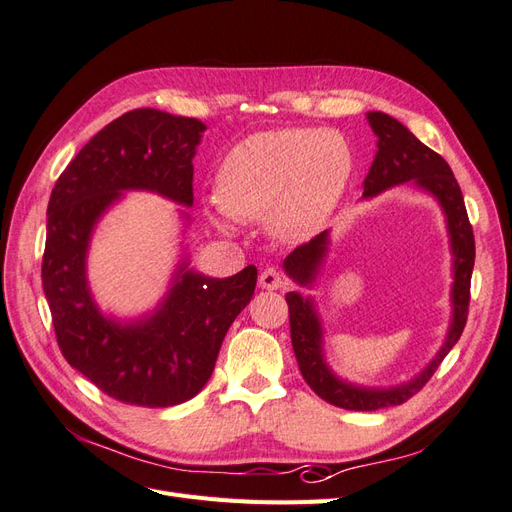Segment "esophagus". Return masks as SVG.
Returning a JSON list of instances; mask_svg holds the SVG:
<instances>
[{"label": "esophagus", "mask_w": 512, "mask_h": 512, "mask_svg": "<svg viewBox=\"0 0 512 512\" xmlns=\"http://www.w3.org/2000/svg\"><path fill=\"white\" fill-rule=\"evenodd\" d=\"M258 284H260V288H265V290H282V288H286V277L277 269L269 267V269L260 273Z\"/></svg>", "instance_id": "esophagus-1"}]
</instances>
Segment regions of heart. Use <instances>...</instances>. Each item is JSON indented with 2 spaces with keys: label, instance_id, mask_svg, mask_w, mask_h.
<instances>
[{
  "label": "heart",
  "instance_id": "1",
  "mask_svg": "<svg viewBox=\"0 0 512 512\" xmlns=\"http://www.w3.org/2000/svg\"><path fill=\"white\" fill-rule=\"evenodd\" d=\"M350 177V149L333 130L277 128L228 149L215 175V224L269 215L275 237L305 241L324 226Z\"/></svg>",
  "mask_w": 512,
  "mask_h": 512
}]
</instances>
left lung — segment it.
Segmentation results:
<instances>
[{"mask_svg":"<svg viewBox=\"0 0 512 512\" xmlns=\"http://www.w3.org/2000/svg\"><path fill=\"white\" fill-rule=\"evenodd\" d=\"M367 121L378 136V151L363 181V198H374L384 190L395 188V185L410 183L414 188L423 190L438 200L446 218L448 243H451L453 254V316L442 348L436 352V356H433L421 374H416L404 384L380 389V386L352 384L335 374L327 363V356H324L322 320L314 299L303 297L301 292L286 294L292 350L294 356H297L299 369L305 382L309 384V389L337 408L361 412L404 404V401H408L427 384L444 356L459 342L463 327H466L470 280L474 269V232L468 220L461 188L451 166L436 151L418 141L404 123H399L395 117L380 111H369ZM329 243V230H324L309 243H303L297 250L290 252L284 258V271L288 273L290 280L312 288L322 262L327 258Z\"/></svg>","mask_w":512,"mask_h":512,"instance_id":"8db88e82","label":"left lung"}]
</instances>
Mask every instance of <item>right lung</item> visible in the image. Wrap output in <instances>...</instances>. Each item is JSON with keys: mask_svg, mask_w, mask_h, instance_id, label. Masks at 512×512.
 I'll use <instances>...</instances> for the list:
<instances>
[{"mask_svg": "<svg viewBox=\"0 0 512 512\" xmlns=\"http://www.w3.org/2000/svg\"><path fill=\"white\" fill-rule=\"evenodd\" d=\"M205 130L203 121L156 108L121 115L76 153L46 209L42 288L61 354L102 393L130 406L168 408L198 395L256 288L254 265L218 280L190 269L183 256L164 299L141 318L106 316L89 290L91 235L123 192L194 205L192 160ZM183 220L190 222L185 211Z\"/></svg>", "mask_w": 512, "mask_h": 512, "instance_id": "1", "label": "right lung"}]
</instances>
